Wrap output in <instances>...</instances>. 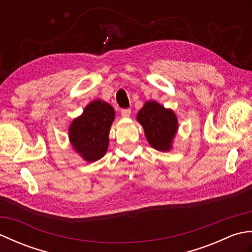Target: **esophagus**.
I'll use <instances>...</instances> for the list:
<instances>
[{
	"mask_svg": "<svg viewBox=\"0 0 252 252\" xmlns=\"http://www.w3.org/2000/svg\"><path fill=\"white\" fill-rule=\"evenodd\" d=\"M121 115H122V117H125V118L130 117V115H131V109H130V108L122 109V110H121Z\"/></svg>",
	"mask_w": 252,
	"mask_h": 252,
	"instance_id": "obj_1",
	"label": "esophagus"
}]
</instances>
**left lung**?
<instances>
[{"label": "left lung", "instance_id": "obj_1", "mask_svg": "<svg viewBox=\"0 0 252 252\" xmlns=\"http://www.w3.org/2000/svg\"><path fill=\"white\" fill-rule=\"evenodd\" d=\"M137 120L144 127L148 143L155 149L169 151L178 130V119L172 110L165 109L156 101H147L138 111Z\"/></svg>", "mask_w": 252, "mask_h": 252}]
</instances>
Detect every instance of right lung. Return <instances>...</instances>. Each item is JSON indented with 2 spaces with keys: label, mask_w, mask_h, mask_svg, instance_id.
I'll use <instances>...</instances> for the list:
<instances>
[{
  "label": "right lung",
  "mask_w": 252,
  "mask_h": 252,
  "mask_svg": "<svg viewBox=\"0 0 252 252\" xmlns=\"http://www.w3.org/2000/svg\"><path fill=\"white\" fill-rule=\"evenodd\" d=\"M114 119V108L106 101L97 99L85 107L83 114L72 121L69 127V138L84 160L93 162L106 154Z\"/></svg>",
  "instance_id": "obj_1"
}]
</instances>
